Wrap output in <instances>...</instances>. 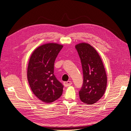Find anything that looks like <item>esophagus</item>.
<instances>
[{"label": "esophagus", "instance_id": "34e87169", "mask_svg": "<svg viewBox=\"0 0 131 131\" xmlns=\"http://www.w3.org/2000/svg\"><path fill=\"white\" fill-rule=\"evenodd\" d=\"M72 82H71L70 81H65L63 82V85H64V86L65 87H68V86H70L71 85H72Z\"/></svg>", "mask_w": 131, "mask_h": 131}]
</instances>
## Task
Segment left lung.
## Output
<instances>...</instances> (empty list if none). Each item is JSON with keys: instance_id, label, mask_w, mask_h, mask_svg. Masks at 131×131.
<instances>
[{"instance_id": "1", "label": "left lung", "mask_w": 131, "mask_h": 131, "mask_svg": "<svg viewBox=\"0 0 131 131\" xmlns=\"http://www.w3.org/2000/svg\"><path fill=\"white\" fill-rule=\"evenodd\" d=\"M75 49L80 58L84 77L79 97L84 103L93 104L102 97L106 90L107 77L103 63L97 51L89 43H79Z\"/></svg>"}]
</instances>
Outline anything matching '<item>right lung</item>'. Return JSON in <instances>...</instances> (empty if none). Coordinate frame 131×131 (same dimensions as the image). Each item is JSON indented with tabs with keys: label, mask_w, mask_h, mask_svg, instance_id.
Instances as JSON below:
<instances>
[{
	"label": "right lung",
	"mask_w": 131,
	"mask_h": 131,
	"mask_svg": "<svg viewBox=\"0 0 131 131\" xmlns=\"http://www.w3.org/2000/svg\"><path fill=\"white\" fill-rule=\"evenodd\" d=\"M63 45L48 43L38 47L31 54L27 78L33 93L42 102L49 103L61 96L63 85L53 74L54 63Z\"/></svg>",
	"instance_id": "right-lung-1"
}]
</instances>
